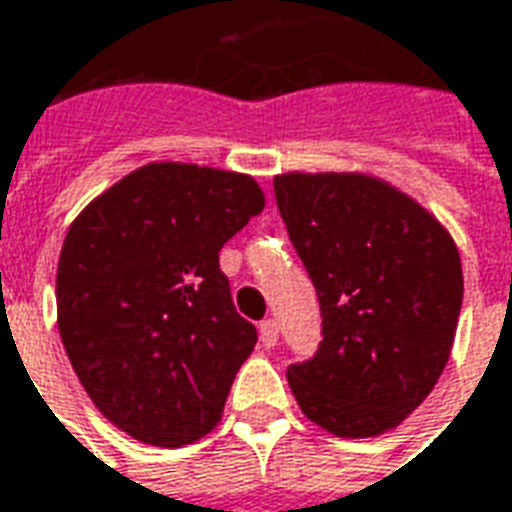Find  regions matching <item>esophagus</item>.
I'll use <instances>...</instances> for the list:
<instances>
[{"label": "esophagus", "mask_w": 512, "mask_h": 512, "mask_svg": "<svg viewBox=\"0 0 512 512\" xmlns=\"http://www.w3.org/2000/svg\"><path fill=\"white\" fill-rule=\"evenodd\" d=\"M259 338L267 349H272V346L278 343V322H275V319H264V322L259 324Z\"/></svg>", "instance_id": "1"}]
</instances>
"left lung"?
Returning a JSON list of instances; mask_svg holds the SVG:
<instances>
[{
	"label": "left lung",
	"mask_w": 512,
	"mask_h": 512,
	"mask_svg": "<svg viewBox=\"0 0 512 512\" xmlns=\"http://www.w3.org/2000/svg\"><path fill=\"white\" fill-rule=\"evenodd\" d=\"M275 201L322 311L313 357L286 371L308 420L335 436L390 431L434 390L464 300L445 226L368 174H281Z\"/></svg>",
	"instance_id": "obj_1"
}]
</instances>
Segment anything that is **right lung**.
<instances>
[{
    "label": "right lung",
    "mask_w": 512,
    "mask_h": 512,
    "mask_svg": "<svg viewBox=\"0 0 512 512\" xmlns=\"http://www.w3.org/2000/svg\"><path fill=\"white\" fill-rule=\"evenodd\" d=\"M261 210L248 174L149 163L67 231L59 335L92 404L138 442L190 445L218 425L256 346L218 253Z\"/></svg>",
    "instance_id": "1"
}]
</instances>
